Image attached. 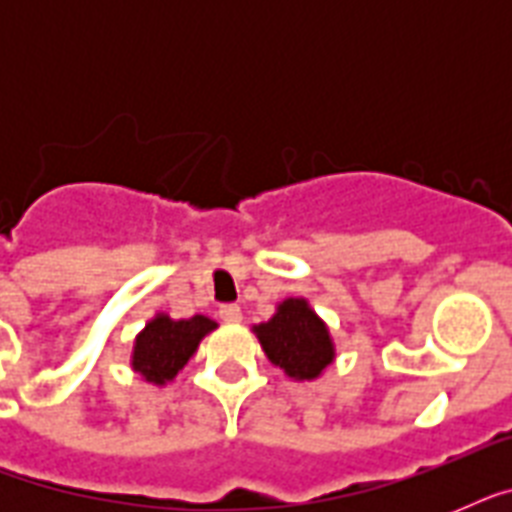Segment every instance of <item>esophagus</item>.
<instances>
[{
	"label": "esophagus",
	"instance_id": "obj_1",
	"mask_svg": "<svg viewBox=\"0 0 512 512\" xmlns=\"http://www.w3.org/2000/svg\"><path fill=\"white\" fill-rule=\"evenodd\" d=\"M220 319H223L225 324H239L241 308L239 305H223V308H220Z\"/></svg>",
	"mask_w": 512,
	"mask_h": 512
}]
</instances>
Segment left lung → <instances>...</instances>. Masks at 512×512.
<instances>
[{
	"instance_id": "obj_1",
	"label": "left lung",
	"mask_w": 512,
	"mask_h": 512,
	"mask_svg": "<svg viewBox=\"0 0 512 512\" xmlns=\"http://www.w3.org/2000/svg\"><path fill=\"white\" fill-rule=\"evenodd\" d=\"M252 332L271 364L284 369L289 380H316L335 361V342L319 313L305 297H287L276 305V313Z\"/></svg>"
}]
</instances>
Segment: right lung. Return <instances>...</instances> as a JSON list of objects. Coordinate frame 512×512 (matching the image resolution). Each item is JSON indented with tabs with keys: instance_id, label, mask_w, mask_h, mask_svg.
<instances>
[{
	"instance_id": "obj_1",
	"label": "right lung",
	"mask_w": 512,
	"mask_h": 512,
	"mask_svg": "<svg viewBox=\"0 0 512 512\" xmlns=\"http://www.w3.org/2000/svg\"><path fill=\"white\" fill-rule=\"evenodd\" d=\"M217 329V324L207 316L193 319H170L167 313H156L146 327L140 329L132 345V372L151 385H167L177 377V372L188 364L196 353L199 342Z\"/></svg>"
}]
</instances>
